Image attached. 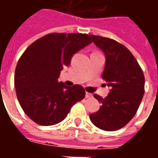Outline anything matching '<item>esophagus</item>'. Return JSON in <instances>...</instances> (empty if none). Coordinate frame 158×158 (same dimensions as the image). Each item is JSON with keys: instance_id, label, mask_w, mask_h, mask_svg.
Here are the masks:
<instances>
[{"instance_id": "obj_1", "label": "esophagus", "mask_w": 158, "mask_h": 158, "mask_svg": "<svg viewBox=\"0 0 158 158\" xmlns=\"http://www.w3.org/2000/svg\"><path fill=\"white\" fill-rule=\"evenodd\" d=\"M85 97L86 98H93V95L92 94H90V93L89 92H86L85 93Z\"/></svg>"}]
</instances>
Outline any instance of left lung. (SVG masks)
I'll return each mask as SVG.
<instances>
[{
	"label": "left lung",
	"mask_w": 158,
	"mask_h": 158,
	"mask_svg": "<svg viewBox=\"0 0 158 158\" xmlns=\"http://www.w3.org/2000/svg\"><path fill=\"white\" fill-rule=\"evenodd\" d=\"M89 37L105 54L102 79L111 87L105 98L94 95L102 106L89 118L97 128L115 131L135 115L145 93V77L138 62L124 45L102 36L90 35Z\"/></svg>",
	"instance_id": "1"
}]
</instances>
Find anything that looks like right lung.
I'll list each match as a JSON object with an SVG mask.
<instances>
[{
    "mask_svg": "<svg viewBox=\"0 0 158 158\" xmlns=\"http://www.w3.org/2000/svg\"><path fill=\"white\" fill-rule=\"evenodd\" d=\"M91 42L86 34L52 33L23 53L16 67L14 85L20 106L34 122L42 126L56 124L85 98L82 86L69 87L57 79L73 56Z\"/></svg>",
    "mask_w": 158,
    "mask_h": 158,
    "instance_id": "1",
    "label": "right lung"
}]
</instances>
